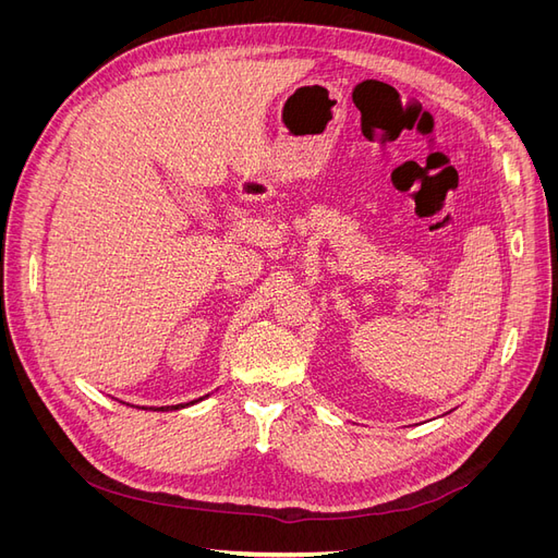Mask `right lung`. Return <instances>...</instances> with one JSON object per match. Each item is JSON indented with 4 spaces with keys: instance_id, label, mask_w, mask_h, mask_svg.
Returning <instances> with one entry per match:
<instances>
[{
    "instance_id": "add662e5",
    "label": "right lung",
    "mask_w": 558,
    "mask_h": 558,
    "mask_svg": "<svg viewBox=\"0 0 558 558\" xmlns=\"http://www.w3.org/2000/svg\"><path fill=\"white\" fill-rule=\"evenodd\" d=\"M205 398H207V396H205ZM199 400H202V398H197V400H193V402H185V404H183V402H181V404H170V408H167V410H181V408H189V404H195V402H199ZM142 410H144V408H142ZM167 410H165V408H160V412H167Z\"/></svg>"
}]
</instances>
